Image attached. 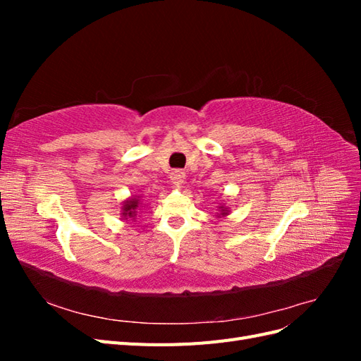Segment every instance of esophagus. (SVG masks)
I'll return each instance as SVG.
<instances>
[{"label":"esophagus","instance_id":"esophagus-1","mask_svg":"<svg viewBox=\"0 0 361 361\" xmlns=\"http://www.w3.org/2000/svg\"><path fill=\"white\" fill-rule=\"evenodd\" d=\"M185 176H187V174H185V171H182V170H174V171L170 173V182H171L173 185H176V187H179V185L183 183Z\"/></svg>","mask_w":361,"mask_h":361}]
</instances>
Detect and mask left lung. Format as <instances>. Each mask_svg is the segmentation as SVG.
Here are the masks:
<instances>
[{
    "label": "left lung",
    "mask_w": 361,
    "mask_h": 361,
    "mask_svg": "<svg viewBox=\"0 0 361 361\" xmlns=\"http://www.w3.org/2000/svg\"><path fill=\"white\" fill-rule=\"evenodd\" d=\"M218 211H220V212H218L216 214V216H227L228 215V212H231V209H228V207L227 206H224V204H220V206H218Z\"/></svg>",
    "instance_id": "obj_1"
}]
</instances>
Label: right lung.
<instances>
[{"instance_id": "obj_1", "label": "right lung", "mask_w": 361, "mask_h": 361, "mask_svg": "<svg viewBox=\"0 0 361 361\" xmlns=\"http://www.w3.org/2000/svg\"><path fill=\"white\" fill-rule=\"evenodd\" d=\"M143 204L141 202L140 195H134V197H128L126 200L122 202V211H120V216H122V220H137V212L140 209V206Z\"/></svg>"}]
</instances>
